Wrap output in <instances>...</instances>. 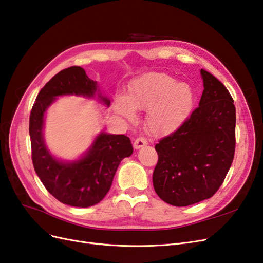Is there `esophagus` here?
Returning a JSON list of instances; mask_svg holds the SVG:
<instances>
[{
  "instance_id": "34e87169",
  "label": "esophagus",
  "mask_w": 263,
  "mask_h": 263,
  "mask_svg": "<svg viewBox=\"0 0 263 263\" xmlns=\"http://www.w3.org/2000/svg\"><path fill=\"white\" fill-rule=\"evenodd\" d=\"M147 145H148V141L145 138H142V137H139L137 139H135V141H134V148L135 149H140V148L145 147Z\"/></svg>"
}]
</instances>
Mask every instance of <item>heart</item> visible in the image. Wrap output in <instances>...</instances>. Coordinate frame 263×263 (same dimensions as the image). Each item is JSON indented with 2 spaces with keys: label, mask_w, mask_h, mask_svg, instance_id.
I'll return each mask as SVG.
<instances>
[{
  "label": "heart",
  "mask_w": 263,
  "mask_h": 263,
  "mask_svg": "<svg viewBox=\"0 0 263 263\" xmlns=\"http://www.w3.org/2000/svg\"><path fill=\"white\" fill-rule=\"evenodd\" d=\"M193 102V90L187 83L177 82L165 73L149 72L135 79L127 98L116 99L115 109L130 122L136 118L135 109H147V128L160 136L179 128L192 110Z\"/></svg>",
  "instance_id": "1"
}]
</instances>
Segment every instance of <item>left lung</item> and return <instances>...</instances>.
I'll return each mask as SVG.
<instances>
[{"instance_id": "obj_1", "label": "left lung", "mask_w": 263, "mask_h": 263, "mask_svg": "<svg viewBox=\"0 0 263 263\" xmlns=\"http://www.w3.org/2000/svg\"><path fill=\"white\" fill-rule=\"evenodd\" d=\"M204 90L191 116L155 146L156 193L173 206L212 197L224 182L235 155L236 108L216 78L201 69Z\"/></svg>"}]
</instances>
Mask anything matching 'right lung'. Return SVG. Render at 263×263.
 Returning a JSON list of instances; mask_svg holds the SVG:
<instances>
[{"label":"right lung","mask_w":263,"mask_h":263,"mask_svg":"<svg viewBox=\"0 0 263 263\" xmlns=\"http://www.w3.org/2000/svg\"><path fill=\"white\" fill-rule=\"evenodd\" d=\"M97 99L107 107L110 101L97 81L81 67L61 70L38 93L29 117V136L33 164L48 192L63 204L90 208L105 197L119 163L130 157L133 145L125 135L101 132L85 153L74 160H62L51 154L44 137L45 117L59 97Z\"/></svg>","instance_id":"1"}]
</instances>
